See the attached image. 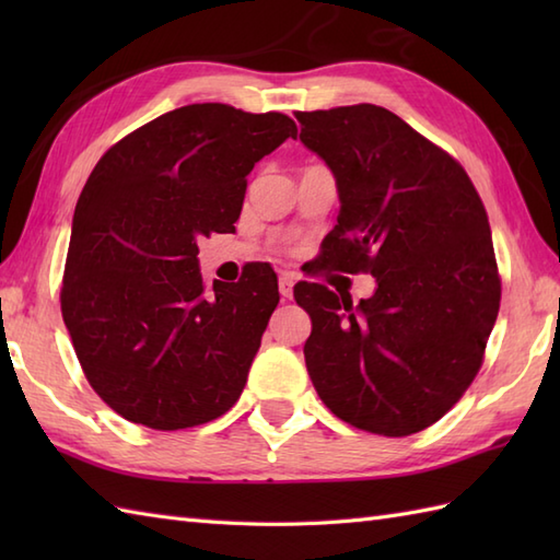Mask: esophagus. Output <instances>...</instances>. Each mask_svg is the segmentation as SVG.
<instances>
[{"mask_svg": "<svg viewBox=\"0 0 560 560\" xmlns=\"http://www.w3.org/2000/svg\"><path fill=\"white\" fill-rule=\"evenodd\" d=\"M293 283H295V277L293 273H289V271H281V277H279V293H281V299H291L293 295Z\"/></svg>", "mask_w": 560, "mask_h": 560, "instance_id": "obj_1", "label": "esophagus"}]
</instances>
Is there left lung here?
<instances>
[{"label":"left lung","mask_w":560,"mask_h":560,"mask_svg":"<svg viewBox=\"0 0 560 560\" xmlns=\"http://www.w3.org/2000/svg\"><path fill=\"white\" fill-rule=\"evenodd\" d=\"M295 120L337 180L323 267L377 281L359 305L319 283L293 289L313 319L307 373L341 421L389 438L419 433L471 385L501 305L481 197L450 153L380 105Z\"/></svg>","instance_id":"8db88e82"}]
</instances>
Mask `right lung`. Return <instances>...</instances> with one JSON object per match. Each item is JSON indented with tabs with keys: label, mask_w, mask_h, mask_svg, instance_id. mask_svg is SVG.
Masks as SVG:
<instances>
[{
	"label": "right lung",
	"mask_w": 560,
	"mask_h": 560,
	"mask_svg": "<svg viewBox=\"0 0 560 560\" xmlns=\"http://www.w3.org/2000/svg\"><path fill=\"white\" fill-rule=\"evenodd\" d=\"M295 135L281 113L195 103L96 163L71 221L62 317L91 387L122 419L180 431L241 397L279 303L277 273L253 265L209 289L197 241L235 229L245 177Z\"/></svg>",
	"instance_id": "1"
}]
</instances>
